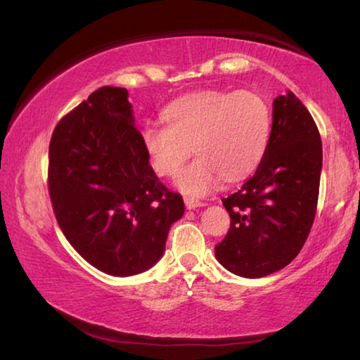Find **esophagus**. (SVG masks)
<instances>
[{"instance_id": "obj_1", "label": "esophagus", "mask_w": 360, "mask_h": 360, "mask_svg": "<svg viewBox=\"0 0 360 360\" xmlns=\"http://www.w3.org/2000/svg\"><path fill=\"white\" fill-rule=\"evenodd\" d=\"M184 203H186V208L187 210H195V208H200V206H205L203 202H200V200H195L191 197H186L184 198Z\"/></svg>"}]
</instances>
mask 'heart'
Listing matches in <instances>:
<instances>
[{"mask_svg":"<svg viewBox=\"0 0 360 360\" xmlns=\"http://www.w3.org/2000/svg\"><path fill=\"white\" fill-rule=\"evenodd\" d=\"M167 124H148L139 139L150 167L172 178L192 150L197 157L181 169L176 186L187 195H205L221 184L245 178L264 157L271 114L260 95L238 90H203L173 101Z\"/></svg>","mask_w":360,"mask_h":360,"instance_id":"b5f03b06","label":"heart"}]
</instances>
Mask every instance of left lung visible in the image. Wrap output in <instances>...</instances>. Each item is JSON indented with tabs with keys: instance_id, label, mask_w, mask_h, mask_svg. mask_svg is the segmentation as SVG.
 <instances>
[{
	"instance_id": "left-lung-1",
	"label": "left lung",
	"mask_w": 360,
	"mask_h": 360,
	"mask_svg": "<svg viewBox=\"0 0 360 360\" xmlns=\"http://www.w3.org/2000/svg\"><path fill=\"white\" fill-rule=\"evenodd\" d=\"M322 143L303 103L288 92L273 101L270 139L255 173L222 198L230 229L216 259L243 278H262L289 265L314 222Z\"/></svg>"
}]
</instances>
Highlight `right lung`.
Masks as SVG:
<instances>
[{"label": "right lung", "instance_id": "obj_1", "mask_svg": "<svg viewBox=\"0 0 360 360\" xmlns=\"http://www.w3.org/2000/svg\"><path fill=\"white\" fill-rule=\"evenodd\" d=\"M129 92L101 87L58 122L47 184L71 246L112 276L143 273L162 257L184 202L158 181L133 125Z\"/></svg>", "mask_w": 360, "mask_h": 360}]
</instances>
